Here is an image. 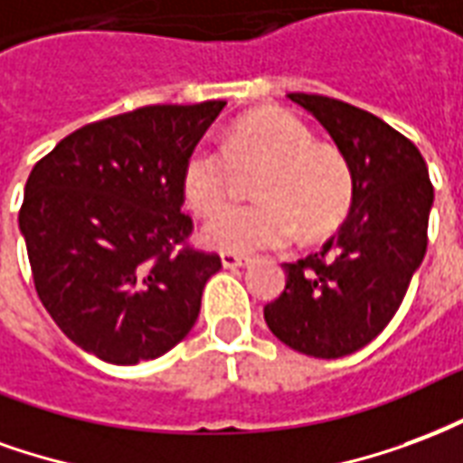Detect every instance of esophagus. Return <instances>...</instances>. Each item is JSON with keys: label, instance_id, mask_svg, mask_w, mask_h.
Here are the masks:
<instances>
[{"label": "esophagus", "instance_id": "1", "mask_svg": "<svg viewBox=\"0 0 463 463\" xmlns=\"http://www.w3.org/2000/svg\"><path fill=\"white\" fill-rule=\"evenodd\" d=\"M251 264V259L249 256H241V254H222V266L224 269H244V266Z\"/></svg>", "mask_w": 463, "mask_h": 463}]
</instances>
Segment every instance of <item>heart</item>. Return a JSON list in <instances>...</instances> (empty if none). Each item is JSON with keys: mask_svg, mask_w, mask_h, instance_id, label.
<instances>
[{"mask_svg": "<svg viewBox=\"0 0 463 463\" xmlns=\"http://www.w3.org/2000/svg\"><path fill=\"white\" fill-rule=\"evenodd\" d=\"M236 167L261 172L256 204H232L202 229V241L227 254L288 246L298 234L323 239L345 222L353 170L335 145L316 143L301 118L281 108L232 125L227 143H199L184 162L182 192L197 214H212L234 190Z\"/></svg>", "mask_w": 463, "mask_h": 463, "instance_id": "1", "label": "heart"}]
</instances>
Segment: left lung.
Listing matches in <instances>:
<instances>
[{
    "label": "left lung",
    "instance_id": "1",
    "mask_svg": "<svg viewBox=\"0 0 463 463\" xmlns=\"http://www.w3.org/2000/svg\"><path fill=\"white\" fill-rule=\"evenodd\" d=\"M288 100L308 110L350 162L353 204L318 254L283 264L286 288L264 318L296 353L333 360L377 338L402 306L427 254L434 187L414 143L373 113L308 93Z\"/></svg>",
    "mask_w": 463,
    "mask_h": 463
}]
</instances>
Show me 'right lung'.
<instances>
[{"label":"right lung","mask_w":463,"mask_h":463,"mask_svg":"<svg viewBox=\"0 0 463 463\" xmlns=\"http://www.w3.org/2000/svg\"><path fill=\"white\" fill-rule=\"evenodd\" d=\"M224 106H145L83 125L26 180L19 229L36 293L66 338L110 365L177 345L222 269L184 246L182 170Z\"/></svg>","instance_id":"obj_1"}]
</instances>
